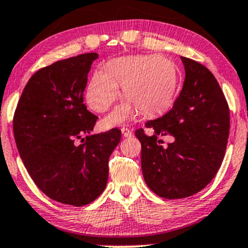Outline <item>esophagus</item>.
Wrapping results in <instances>:
<instances>
[{
    "label": "esophagus",
    "instance_id": "1",
    "mask_svg": "<svg viewBox=\"0 0 248 248\" xmlns=\"http://www.w3.org/2000/svg\"><path fill=\"white\" fill-rule=\"evenodd\" d=\"M121 133H122V136L124 137H131L133 136V133H131V130L128 129V128H121Z\"/></svg>",
    "mask_w": 248,
    "mask_h": 248
}]
</instances>
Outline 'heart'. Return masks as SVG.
I'll list each match as a JSON object with an SVG mask.
<instances>
[{"label": "heart", "mask_w": 248, "mask_h": 248, "mask_svg": "<svg viewBox=\"0 0 248 248\" xmlns=\"http://www.w3.org/2000/svg\"><path fill=\"white\" fill-rule=\"evenodd\" d=\"M177 70L168 59L158 55H129L112 60L92 76L86 100L96 112L107 111L119 96V85L127 97L107 118L108 124H121L134 111L160 113L170 107L177 91Z\"/></svg>", "instance_id": "b5f03b06"}]
</instances>
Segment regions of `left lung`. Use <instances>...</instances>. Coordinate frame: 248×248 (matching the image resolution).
I'll use <instances>...</instances> for the list:
<instances>
[{
	"mask_svg": "<svg viewBox=\"0 0 248 248\" xmlns=\"http://www.w3.org/2000/svg\"><path fill=\"white\" fill-rule=\"evenodd\" d=\"M185 81L171 110L145 124L136 137L141 144V170L152 191L168 200L185 199L211 183L222 163L230 129V112L219 82L206 67L181 57ZM170 136L167 145L159 140Z\"/></svg>",
	"mask_w": 248,
	"mask_h": 248,
	"instance_id": "1",
	"label": "left lung"
}]
</instances>
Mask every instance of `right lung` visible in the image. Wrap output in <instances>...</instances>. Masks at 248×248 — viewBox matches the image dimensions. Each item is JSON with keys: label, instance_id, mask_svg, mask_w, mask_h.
Returning a JSON list of instances; mask_svg holds the SVG:
<instances>
[{"label": "right lung", "instance_id": "obj_1", "mask_svg": "<svg viewBox=\"0 0 248 248\" xmlns=\"http://www.w3.org/2000/svg\"><path fill=\"white\" fill-rule=\"evenodd\" d=\"M97 58L85 53L39 69L13 115L16 148L29 176L49 199L68 205H87L103 193L108 157L121 140L118 128L90 135L97 117L84 104V91Z\"/></svg>", "mask_w": 248, "mask_h": 248}]
</instances>
